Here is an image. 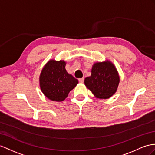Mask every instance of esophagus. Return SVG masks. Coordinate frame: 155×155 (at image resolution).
<instances>
[{"label": "esophagus", "instance_id": "obj_1", "mask_svg": "<svg viewBox=\"0 0 155 155\" xmlns=\"http://www.w3.org/2000/svg\"><path fill=\"white\" fill-rule=\"evenodd\" d=\"M84 78H79L78 79V81H79V82H80V83L84 82Z\"/></svg>", "mask_w": 155, "mask_h": 155}]
</instances>
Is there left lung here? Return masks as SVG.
<instances>
[{"instance_id":"left-lung-1","label":"left lung","mask_w":155,"mask_h":155,"mask_svg":"<svg viewBox=\"0 0 155 155\" xmlns=\"http://www.w3.org/2000/svg\"><path fill=\"white\" fill-rule=\"evenodd\" d=\"M119 81L116 68L107 61L95 63L92 74L85 78L84 84L97 98L108 99L116 92Z\"/></svg>"}]
</instances>
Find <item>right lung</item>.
I'll return each instance as SVG.
<instances>
[{
  "label": "right lung",
  "mask_w": 155,
  "mask_h": 155,
  "mask_svg": "<svg viewBox=\"0 0 155 155\" xmlns=\"http://www.w3.org/2000/svg\"><path fill=\"white\" fill-rule=\"evenodd\" d=\"M64 61L50 60L44 67L40 76L43 94L50 100L62 101L78 83L77 79L67 73Z\"/></svg>",
  "instance_id": "add662e5"
}]
</instances>
